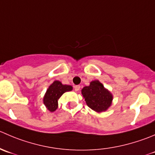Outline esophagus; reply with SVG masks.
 I'll use <instances>...</instances> for the list:
<instances>
[{"mask_svg":"<svg viewBox=\"0 0 155 155\" xmlns=\"http://www.w3.org/2000/svg\"><path fill=\"white\" fill-rule=\"evenodd\" d=\"M74 89L75 91H79L80 89V85H76V86H74Z\"/></svg>","mask_w":155,"mask_h":155,"instance_id":"1","label":"esophagus"}]
</instances>
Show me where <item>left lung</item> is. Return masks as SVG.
<instances>
[{
	"instance_id": "obj_1",
	"label": "left lung",
	"mask_w": 155,
	"mask_h": 155,
	"mask_svg": "<svg viewBox=\"0 0 155 155\" xmlns=\"http://www.w3.org/2000/svg\"><path fill=\"white\" fill-rule=\"evenodd\" d=\"M82 94L87 105L96 112L106 111L112 104V94L98 80L92 81L88 86L84 87Z\"/></svg>"
}]
</instances>
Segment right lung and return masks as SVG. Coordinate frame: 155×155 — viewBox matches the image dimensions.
Returning a JSON list of instances; mask_svg holds the SVG:
<instances>
[{"instance_id":"obj_1","label":"right lung","mask_w":155,"mask_h":155,"mask_svg":"<svg viewBox=\"0 0 155 155\" xmlns=\"http://www.w3.org/2000/svg\"><path fill=\"white\" fill-rule=\"evenodd\" d=\"M73 90V87L69 85H63L60 81H54L47 89L43 98V103L51 112L55 111L58 107V99L66 91Z\"/></svg>"}]
</instances>
